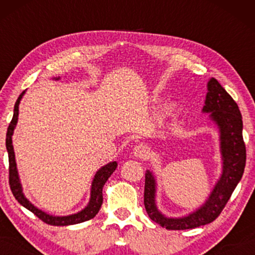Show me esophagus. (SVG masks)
Instances as JSON below:
<instances>
[{
	"instance_id": "obj_1",
	"label": "esophagus",
	"mask_w": 255,
	"mask_h": 255,
	"mask_svg": "<svg viewBox=\"0 0 255 255\" xmlns=\"http://www.w3.org/2000/svg\"><path fill=\"white\" fill-rule=\"evenodd\" d=\"M133 154L135 158H140V159H145L148 156V148L146 145H137L133 148Z\"/></svg>"
}]
</instances>
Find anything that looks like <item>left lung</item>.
<instances>
[{"label":"left lung","instance_id":"obj_1","mask_svg":"<svg viewBox=\"0 0 255 255\" xmlns=\"http://www.w3.org/2000/svg\"><path fill=\"white\" fill-rule=\"evenodd\" d=\"M203 113L210 114V120L217 126L222 154V174L206 201L189 215L168 217L157 207V182L153 172L147 170L145 174L144 204L146 212L154 223L168 230L194 229L215 221L223 211L225 204L244 175L246 146L242 136L244 125L241 113L236 102L215 78H211L207 83Z\"/></svg>","mask_w":255,"mask_h":255}]
</instances>
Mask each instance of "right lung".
I'll use <instances>...</instances> for the list:
<instances>
[{
  "label": "right lung",
  "mask_w": 255,
  "mask_h": 255,
  "mask_svg": "<svg viewBox=\"0 0 255 255\" xmlns=\"http://www.w3.org/2000/svg\"><path fill=\"white\" fill-rule=\"evenodd\" d=\"M55 80H60V77L54 78ZM25 91L19 96L16 99L15 105H14V114L13 119H11L9 127L7 129V135H5V147H7L8 152V159H9V186L11 189V193L15 197L17 203H20L22 206L30 210L32 213L37 216L38 218L42 219L44 223L50 224V225H57V227H64V225H73L78 223H83V222L90 221L97 215L99 209H101L102 204H103V187L108 178L111 176L114 171L118 168V163L110 162L108 164L102 166L99 170L96 172L95 177L92 180V184H91V193H90V201L89 204L85 206V209L81 210L77 213L68 216H52L49 213L42 211L34 206L33 204L25 197L24 191H22L21 182H20L19 172H17L16 162H15V153H14L13 148V141H11V136H13L14 129L17 124V116H19V104L21 98L24 97Z\"/></svg>",
  "instance_id": "add662e5"
}]
</instances>
